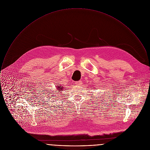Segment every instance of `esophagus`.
<instances>
[{
	"label": "esophagus",
	"instance_id": "1",
	"mask_svg": "<svg viewBox=\"0 0 150 150\" xmlns=\"http://www.w3.org/2000/svg\"><path fill=\"white\" fill-rule=\"evenodd\" d=\"M82 84H83V83H82V81H76V82L75 83V84H76V86H81V85H82Z\"/></svg>",
	"mask_w": 150,
	"mask_h": 150
}]
</instances>
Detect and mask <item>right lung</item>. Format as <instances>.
I'll list each match as a JSON object with an SVG mask.
<instances>
[{
    "label": "right lung",
    "mask_w": 150,
    "mask_h": 150,
    "mask_svg": "<svg viewBox=\"0 0 150 150\" xmlns=\"http://www.w3.org/2000/svg\"><path fill=\"white\" fill-rule=\"evenodd\" d=\"M58 86H57L56 87V90H57V91H63V87H61V86H60V84L59 85H57ZM52 94H53V93H52ZM53 96H54V95H53ZM55 96H56V95H55ZM54 97H56V96H54Z\"/></svg>",
    "instance_id": "obj_1"
}]
</instances>
